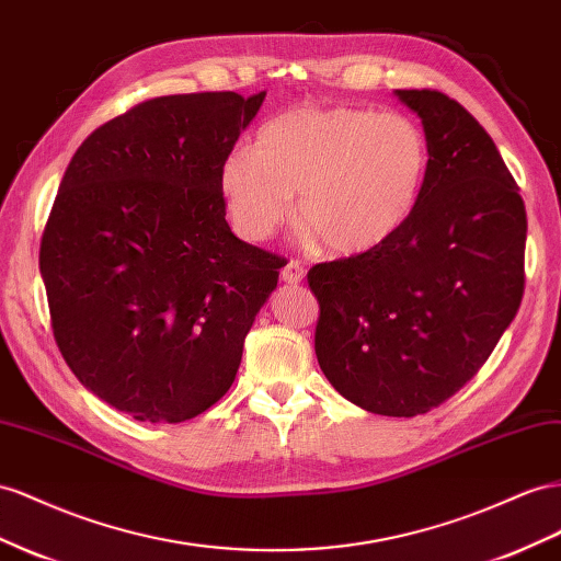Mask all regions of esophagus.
<instances>
[{
    "mask_svg": "<svg viewBox=\"0 0 561 561\" xmlns=\"http://www.w3.org/2000/svg\"><path fill=\"white\" fill-rule=\"evenodd\" d=\"M280 278H283V283H287V285H297V283H301L305 280V266H301L299 262H287L285 266H283V271H280Z\"/></svg>",
    "mask_w": 561,
    "mask_h": 561,
    "instance_id": "1",
    "label": "esophagus"
}]
</instances>
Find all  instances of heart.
<instances>
[{
    "label": "heart",
    "instance_id": "b5f03b06",
    "mask_svg": "<svg viewBox=\"0 0 561 561\" xmlns=\"http://www.w3.org/2000/svg\"><path fill=\"white\" fill-rule=\"evenodd\" d=\"M432 148L413 117L358 105H297L260 127L219 164L236 231L264 240L293 215L332 254L385 245L411 221L425 193Z\"/></svg>",
    "mask_w": 561,
    "mask_h": 561
}]
</instances>
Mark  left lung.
Wrapping results in <instances>:
<instances>
[{
    "label": "left lung",
    "instance_id": "1",
    "mask_svg": "<svg viewBox=\"0 0 561 561\" xmlns=\"http://www.w3.org/2000/svg\"><path fill=\"white\" fill-rule=\"evenodd\" d=\"M425 129L422 201L385 245L316 264V356L346 401L413 417L472 380L524 295L526 209L491 136L458 101L397 89Z\"/></svg>",
    "mask_w": 561,
    "mask_h": 561
}]
</instances>
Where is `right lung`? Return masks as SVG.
Segmentation results:
<instances>
[{"label": "right lung", "mask_w": 561, "mask_h": 561, "mask_svg": "<svg viewBox=\"0 0 561 561\" xmlns=\"http://www.w3.org/2000/svg\"><path fill=\"white\" fill-rule=\"evenodd\" d=\"M266 92L150 99L72 156L42 236L51 328L75 377L141 422L205 413L236 380L280 256L236 238L219 164Z\"/></svg>", "instance_id": "1"}]
</instances>
